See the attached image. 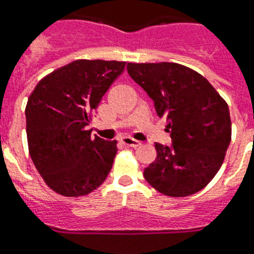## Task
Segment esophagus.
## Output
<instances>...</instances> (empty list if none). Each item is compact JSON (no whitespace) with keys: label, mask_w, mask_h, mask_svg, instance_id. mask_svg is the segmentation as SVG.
<instances>
[{"label":"esophagus","mask_w":254,"mask_h":254,"mask_svg":"<svg viewBox=\"0 0 254 254\" xmlns=\"http://www.w3.org/2000/svg\"><path fill=\"white\" fill-rule=\"evenodd\" d=\"M122 143L126 144V145H128V147H133V148L139 147L140 144H141V143H140V141H139V140L133 139V137H131V136L122 137Z\"/></svg>","instance_id":"obj_1"}]
</instances>
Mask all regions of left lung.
I'll use <instances>...</instances> for the list:
<instances>
[{
    "label": "left lung",
    "mask_w": 254,
    "mask_h": 254,
    "mask_svg": "<svg viewBox=\"0 0 254 254\" xmlns=\"http://www.w3.org/2000/svg\"><path fill=\"white\" fill-rule=\"evenodd\" d=\"M127 72L165 117L172 145L156 143L157 157L144 169L152 188L168 196H188L218 173L231 141L228 105L195 70L176 63H129Z\"/></svg>",
    "instance_id": "8db88e82"
}]
</instances>
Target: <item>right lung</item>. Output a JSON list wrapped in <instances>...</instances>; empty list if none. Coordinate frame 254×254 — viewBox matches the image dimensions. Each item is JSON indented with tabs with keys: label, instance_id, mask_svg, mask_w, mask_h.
<instances>
[{
	"label": "right lung",
	"instance_id": "obj_1",
	"mask_svg": "<svg viewBox=\"0 0 254 254\" xmlns=\"http://www.w3.org/2000/svg\"><path fill=\"white\" fill-rule=\"evenodd\" d=\"M125 66V62L76 60L42 78L28 97L24 111L28 152L54 191L86 195L110 173L117 140L92 137L88 126Z\"/></svg>",
	"mask_w": 254,
	"mask_h": 254
}]
</instances>
